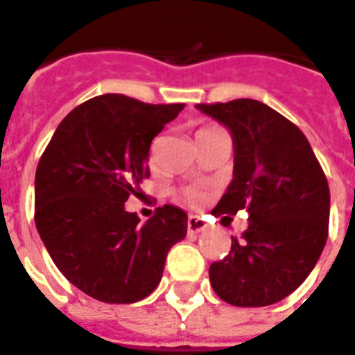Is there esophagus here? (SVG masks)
Returning a JSON list of instances; mask_svg holds the SVG:
<instances>
[{"label":"esophagus","mask_w":355,"mask_h":355,"mask_svg":"<svg viewBox=\"0 0 355 355\" xmlns=\"http://www.w3.org/2000/svg\"><path fill=\"white\" fill-rule=\"evenodd\" d=\"M207 221H202L201 218H197V216H189L188 218V232L189 234H199L207 229Z\"/></svg>","instance_id":"34e87169"}]
</instances>
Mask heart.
Instances as JSON below:
<instances>
[{"mask_svg":"<svg viewBox=\"0 0 355 355\" xmlns=\"http://www.w3.org/2000/svg\"><path fill=\"white\" fill-rule=\"evenodd\" d=\"M218 130H220L218 126H202V128L197 132V141H201L202 137H207V135L214 134V132H218ZM202 199H205V193H202L201 189L189 188L184 191V201L189 202V205H193V207H196V205H199Z\"/></svg>","mask_w":355,"mask_h":355,"instance_id":"heart-1","label":"heart"}]
</instances>
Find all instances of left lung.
I'll return each mask as SVG.
<instances>
[{
	"instance_id": "1",
	"label": "left lung",
	"mask_w": 355,
	"mask_h": 355,
	"mask_svg": "<svg viewBox=\"0 0 355 355\" xmlns=\"http://www.w3.org/2000/svg\"><path fill=\"white\" fill-rule=\"evenodd\" d=\"M232 137V180L214 216L248 210L250 227L208 275L218 296L264 307L296 291L328 240L329 186L302 130L259 100L199 104Z\"/></svg>"
}]
</instances>
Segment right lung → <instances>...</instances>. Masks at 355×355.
<instances>
[{
	"instance_id": "right-lung-1",
	"label": "right lung",
	"mask_w": 355,
	"mask_h": 355,
	"mask_svg": "<svg viewBox=\"0 0 355 355\" xmlns=\"http://www.w3.org/2000/svg\"><path fill=\"white\" fill-rule=\"evenodd\" d=\"M184 104L102 94L55 130L35 175V223L67 279L104 304H134L158 286L188 214L166 205L139 223L124 202L150 175L148 150Z\"/></svg>"
}]
</instances>
